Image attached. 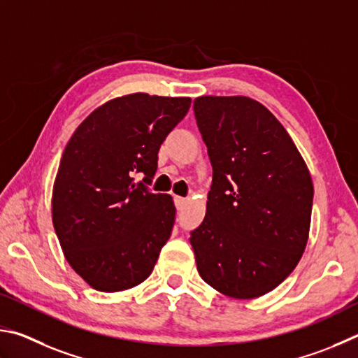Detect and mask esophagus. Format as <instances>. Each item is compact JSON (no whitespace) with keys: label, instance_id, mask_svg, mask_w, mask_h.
<instances>
[{"label":"esophagus","instance_id":"obj_1","mask_svg":"<svg viewBox=\"0 0 358 358\" xmlns=\"http://www.w3.org/2000/svg\"><path fill=\"white\" fill-rule=\"evenodd\" d=\"M185 203H187L185 198H182V196H174V204H176V208H178V209H182L184 206H185Z\"/></svg>","mask_w":358,"mask_h":358}]
</instances>
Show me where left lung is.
Segmentation results:
<instances>
[{"instance_id": "1", "label": "left lung", "mask_w": 358, "mask_h": 358, "mask_svg": "<svg viewBox=\"0 0 358 358\" xmlns=\"http://www.w3.org/2000/svg\"><path fill=\"white\" fill-rule=\"evenodd\" d=\"M193 110L214 169L206 217L190 237L198 272L224 296L261 297L305 252L310 171L286 129L256 100L203 96Z\"/></svg>"}]
</instances>
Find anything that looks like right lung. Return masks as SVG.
<instances>
[{"label": "right lung", "instance_id": "right-lung-1", "mask_svg": "<svg viewBox=\"0 0 358 358\" xmlns=\"http://www.w3.org/2000/svg\"><path fill=\"white\" fill-rule=\"evenodd\" d=\"M190 97L144 92L94 110L62 152L52 196L53 227L69 264L94 289L117 292L146 280L171 236L176 208L150 182L159 149Z\"/></svg>", "mask_w": 358, "mask_h": 358}]
</instances>
